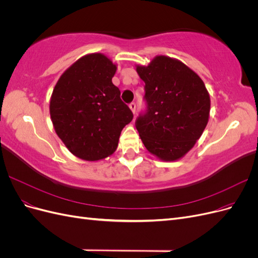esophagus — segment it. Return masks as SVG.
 <instances>
[{"label":"esophagus","instance_id":"esophagus-1","mask_svg":"<svg viewBox=\"0 0 258 258\" xmlns=\"http://www.w3.org/2000/svg\"><path fill=\"white\" fill-rule=\"evenodd\" d=\"M129 107H130V110L132 111V113H136V110H137V104L135 103V102H131L130 104H129Z\"/></svg>","mask_w":258,"mask_h":258}]
</instances>
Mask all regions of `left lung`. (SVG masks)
<instances>
[{
  "label": "left lung",
  "mask_w": 258,
  "mask_h": 258,
  "mask_svg": "<svg viewBox=\"0 0 258 258\" xmlns=\"http://www.w3.org/2000/svg\"><path fill=\"white\" fill-rule=\"evenodd\" d=\"M144 81L145 112L136 120L148 152L162 160H177L191 150L204 132L210 96L200 77L183 62L157 56L137 67Z\"/></svg>",
  "instance_id": "left-lung-1"
}]
</instances>
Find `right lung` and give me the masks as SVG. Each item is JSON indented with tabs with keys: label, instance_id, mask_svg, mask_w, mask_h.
Wrapping results in <instances>:
<instances>
[{
	"label": "right lung",
	"instance_id": "obj_1",
	"mask_svg": "<svg viewBox=\"0 0 258 258\" xmlns=\"http://www.w3.org/2000/svg\"><path fill=\"white\" fill-rule=\"evenodd\" d=\"M116 66L102 53L77 60L61 75L50 99L56 134L76 157L95 161L112 155L134 114L112 83Z\"/></svg>",
	"mask_w": 258,
	"mask_h": 258
}]
</instances>
